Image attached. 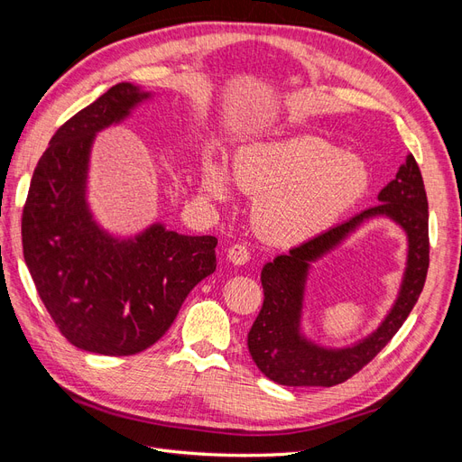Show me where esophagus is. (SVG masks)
<instances>
[{"mask_svg":"<svg viewBox=\"0 0 462 462\" xmlns=\"http://www.w3.org/2000/svg\"><path fill=\"white\" fill-rule=\"evenodd\" d=\"M227 258L235 263V265H243L250 260V250L245 243H236L227 250Z\"/></svg>","mask_w":462,"mask_h":462,"instance_id":"esophagus-1","label":"esophagus"}]
</instances>
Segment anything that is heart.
<instances>
[{
  "label": "heart",
  "mask_w": 462,
  "mask_h": 462,
  "mask_svg": "<svg viewBox=\"0 0 462 462\" xmlns=\"http://www.w3.org/2000/svg\"><path fill=\"white\" fill-rule=\"evenodd\" d=\"M231 175L236 187L258 199V233L283 246L299 245L333 226L370 187L365 163L310 134L241 148ZM200 183L209 199L229 197V173L214 156L204 160Z\"/></svg>",
  "instance_id": "heart-1"
}]
</instances>
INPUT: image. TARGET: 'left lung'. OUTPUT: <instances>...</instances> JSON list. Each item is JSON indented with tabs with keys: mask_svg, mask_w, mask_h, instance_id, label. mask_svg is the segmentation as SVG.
I'll list each match as a JSON object with an SVG mask.
<instances>
[{
	"mask_svg": "<svg viewBox=\"0 0 462 462\" xmlns=\"http://www.w3.org/2000/svg\"><path fill=\"white\" fill-rule=\"evenodd\" d=\"M377 206L263 265V304L248 331V351L260 372L272 382L291 387H333L346 382L393 339L414 309L426 283L430 236L426 189L412 153L407 156V163L399 167L397 177L377 194ZM375 215L391 217L410 236L408 270L398 302L383 326L355 347L321 349L312 346L300 335L301 295L310 262L344 240L360 222Z\"/></svg>",
	"mask_w": 462,
	"mask_h": 462,
	"instance_id": "1",
	"label": "left lung"
}]
</instances>
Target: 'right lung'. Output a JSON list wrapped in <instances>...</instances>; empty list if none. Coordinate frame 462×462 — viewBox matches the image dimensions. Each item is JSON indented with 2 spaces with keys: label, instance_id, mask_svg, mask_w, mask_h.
I'll list each match as a JSON object with an SVG mask.
<instances>
[{
  "label": "right lung",
  "instance_id": "add662e5",
  "mask_svg": "<svg viewBox=\"0 0 462 462\" xmlns=\"http://www.w3.org/2000/svg\"><path fill=\"white\" fill-rule=\"evenodd\" d=\"M148 97L119 82L51 136L23 208V253L38 295L63 337L82 351L131 356L171 328L194 285L216 272V236H189L160 223L119 241L87 206L94 134Z\"/></svg>",
  "mask_w": 462,
  "mask_h": 462
}]
</instances>
